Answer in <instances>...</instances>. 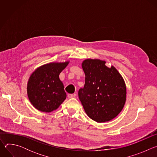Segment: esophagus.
<instances>
[{"mask_svg": "<svg viewBox=\"0 0 157 157\" xmlns=\"http://www.w3.org/2000/svg\"><path fill=\"white\" fill-rule=\"evenodd\" d=\"M75 95H73V94H68V98H75Z\"/></svg>", "mask_w": 157, "mask_h": 157, "instance_id": "1", "label": "esophagus"}]
</instances>
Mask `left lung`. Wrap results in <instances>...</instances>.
Masks as SVG:
<instances>
[{
    "instance_id": "8db88e82",
    "label": "left lung",
    "mask_w": 157,
    "mask_h": 157,
    "mask_svg": "<svg viewBox=\"0 0 157 157\" xmlns=\"http://www.w3.org/2000/svg\"><path fill=\"white\" fill-rule=\"evenodd\" d=\"M105 61L88 59L82 63L85 84L78 96L87 115L97 122H105L116 117L122 110L126 100L125 82L112 66Z\"/></svg>"
}]
</instances>
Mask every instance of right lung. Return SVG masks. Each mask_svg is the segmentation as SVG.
Instances as JSON below:
<instances>
[{
  "instance_id": "add662e5",
  "label": "right lung",
  "mask_w": 157,
  "mask_h": 157,
  "mask_svg": "<svg viewBox=\"0 0 157 157\" xmlns=\"http://www.w3.org/2000/svg\"><path fill=\"white\" fill-rule=\"evenodd\" d=\"M68 63L66 61L44 64L30 76L27 94L31 104L38 110L50 113L65 100L66 94L59 75Z\"/></svg>"
}]
</instances>
